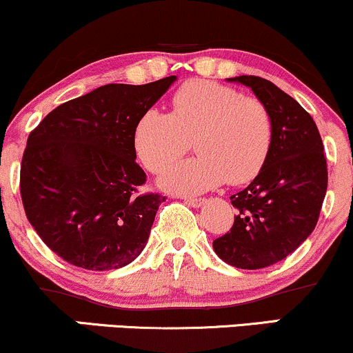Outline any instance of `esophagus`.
Listing matches in <instances>:
<instances>
[{
  "mask_svg": "<svg viewBox=\"0 0 353 353\" xmlns=\"http://www.w3.org/2000/svg\"><path fill=\"white\" fill-rule=\"evenodd\" d=\"M185 204H189L190 208H201L204 204V199L202 197H184Z\"/></svg>",
  "mask_w": 353,
  "mask_h": 353,
  "instance_id": "34e87169",
  "label": "esophagus"
}]
</instances>
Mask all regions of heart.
I'll return each mask as SVG.
<instances>
[{"label":"heart","mask_w":353,"mask_h":353,"mask_svg":"<svg viewBox=\"0 0 353 353\" xmlns=\"http://www.w3.org/2000/svg\"><path fill=\"white\" fill-rule=\"evenodd\" d=\"M190 139L199 156L169 169L161 177L164 189L196 194L225 181L245 184L259 176L272 149V116L261 99L190 79L172 94L171 112L145 109L132 131L137 157L154 174L184 156Z\"/></svg>","instance_id":"heart-1"}]
</instances>
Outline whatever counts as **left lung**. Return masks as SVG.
Segmentation results:
<instances>
[{"mask_svg":"<svg viewBox=\"0 0 353 353\" xmlns=\"http://www.w3.org/2000/svg\"><path fill=\"white\" fill-rule=\"evenodd\" d=\"M252 89L269 109L274 141L259 176L230 196L239 210L230 232L212 242L219 257L237 269H264L292 254L310 236L327 192L322 137L309 112L259 76L229 78Z\"/></svg>","mask_w":353,"mask_h":353,"instance_id":"obj_1","label":"left lung"}]
</instances>
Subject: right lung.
Returning <instances> with one entry per match:
<instances>
[{"instance_id":"1","label":"right lung","mask_w":353,"mask_h":353,"mask_svg":"<svg viewBox=\"0 0 353 353\" xmlns=\"http://www.w3.org/2000/svg\"><path fill=\"white\" fill-rule=\"evenodd\" d=\"M176 76L106 84L52 109L28 137L19 190L28 221L54 254L88 270L131 264L165 197L139 194L132 131Z\"/></svg>"}]
</instances>
